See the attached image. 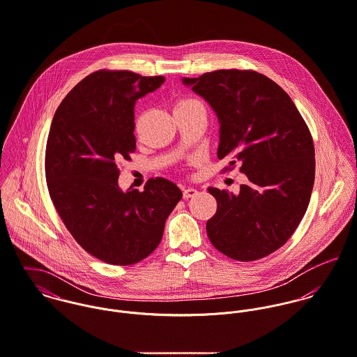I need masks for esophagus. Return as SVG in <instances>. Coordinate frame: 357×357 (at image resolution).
I'll list each match as a JSON object with an SVG mask.
<instances>
[{
    "label": "esophagus",
    "instance_id": "obj_1",
    "mask_svg": "<svg viewBox=\"0 0 357 357\" xmlns=\"http://www.w3.org/2000/svg\"><path fill=\"white\" fill-rule=\"evenodd\" d=\"M197 193H199V190L196 188H186V189H183V197L185 199L195 197Z\"/></svg>",
    "mask_w": 357,
    "mask_h": 357
}]
</instances>
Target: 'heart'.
<instances>
[{
  "label": "heart",
  "instance_id": "b5f03b06",
  "mask_svg": "<svg viewBox=\"0 0 357 357\" xmlns=\"http://www.w3.org/2000/svg\"><path fill=\"white\" fill-rule=\"evenodd\" d=\"M197 105H202L197 99H193V98H183V99H179L175 106H174V110H179V109H185V107H190V106H197Z\"/></svg>",
  "mask_w": 357,
  "mask_h": 357
}]
</instances>
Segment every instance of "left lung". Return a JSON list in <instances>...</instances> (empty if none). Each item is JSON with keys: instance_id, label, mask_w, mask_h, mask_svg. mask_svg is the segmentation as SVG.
I'll use <instances>...</instances> for the list:
<instances>
[{"instance_id": "8db88e82", "label": "left lung", "mask_w": 357, "mask_h": 357, "mask_svg": "<svg viewBox=\"0 0 357 357\" xmlns=\"http://www.w3.org/2000/svg\"><path fill=\"white\" fill-rule=\"evenodd\" d=\"M182 82L204 98L219 120L223 172L240 165L250 183L238 195L208 188L216 213L207 234L226 257L250 262L284 245L302 220L314 183V146L282 86L254 70H215Z\"/></svg>"}]
</instances>
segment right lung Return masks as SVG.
I'll return each mask as SVG.
<instances>
[{
  "mask_svg": "<svg viewBox=\"0 0 357 357\" xmlns=\"http://www.w3.org/2000/svg\"><path fill=\"white\" fill-rule=\"evenodd\" d=\"M164 81L128 70L92 73L66 95L51 124L45 150L51 200L75 241L110 265L149 257L182 199L164 178L147 181L143 192L119 186V162L137 149L135 102Z\"/></svg>",
  "mask_w": 357,
  "mask_h": 357,
  "instance_id": "1",
  "label": "right lung"
}]
</instances>
